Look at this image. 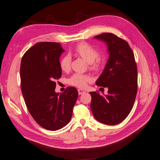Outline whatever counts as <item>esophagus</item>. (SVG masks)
Here are the masks:
<instances>
[{"label":"esophagus","mask_w":160,"mask_h":160,"mask_svg":"<svg viewBox=\"0 0 160 160\" xmlns=\"http://www.w3.org/2000/svg\"><path fill=\"white\" fill-rule=\"evenodd\" d=\"M78 93H79V95H81V94H82L85 93V91L82 90V89L79 88V89H78Z\"/></svg>","instance_id":"1"}]
</instances>
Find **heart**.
Listing matches in <instances>:
<instances>
[{
    "label": "heart",
    "instance_id": "obj_1",
    "mask_svg": "<svg viewBox=\"0 0 160 160\" xmlns=\"http://www.w3.org/2000/svg\"><path fill=\"white\" fill-rule=\"evenodd\" d=\"M75 52L80 56L87 63H90V67L92 69H98L101 65V60L97 58L99 54L98 51L90 44L86 42H81L74 49ZM71 65V57L67 55L63 57L60 61V66L62 71L69 70ZM91 81V77L87 74L77 73L73 74L69 79V83L79 88L85 87L88 82Z\"/></svg>",
    "mask_w": 160,
    "mask_h": 160
}]
</instances>
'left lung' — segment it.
<instances>
[{
    "label": "left lung",
    "mask_w": 160,
    "mask_h": 160,
    "mask_svg": "<svg viewBox=\"0 0 160 160\" xmlns=\"http://www.w3.org/2000/svg\"><path fill=\"white\" fill-rule=\"evenodd\" d=\"M108 47L109 58L96 85L107 87L108 94L90 92L94 118L108 125H117L131 111L137 92V68L128 42L110 33L94 36Z\"/></svg>",
    "instance_id": "1"
}]
</instances>
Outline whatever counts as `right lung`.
Returning <instances> with one entry per match:
<instances>
[{"instance_id":"right-lung-1","label":"right lung","mask_w":160,"mask_h":160,"mask_svg":"<svg viewBox=\"0 0 160 160\" xmlns=\"http://www.w3.org/2000/svg\"><path fill=\"white\" fill-rule=\"evenodd\" d=\"M58 42H37L22 57L21 88L28 109L43 128L56 131L71 120L78 91L68 87L63 93L55 92V80L61 78L60 57L64 52Z\"/></svg>"}]
</instances>
